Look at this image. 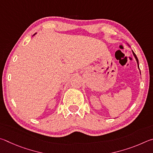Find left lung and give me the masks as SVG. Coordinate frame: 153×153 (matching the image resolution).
Returning a JSON list of instances; mask_svg holds the SVG:
<instances>
[{
  "instance_id": "8db88e82",
  "label": "left lung",
  "mask_w": 153,
  "mask_h": 153,
  "mask_svg": "<svg viewBox=\"0 0 153 153\" xmlns=\"http://www.w3.org/2000/svg\"><path fill=\"white\" fill-rule=\"evenodd\" d=\"M132 53H133V55H134V56L135 57V58H136V62H137V64H138V68H139V64H138V58H137V56H136V54H135V53L133 52L132 51Z\"/></svg>"
}]
</instances>
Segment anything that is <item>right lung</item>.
Returning a JSON list of instances; mask_svg holds the SVG:
<instances>
[{
    "label": "right lung",
    "mask_w": 153,
    "mask_h": 153,
    "mask_svg": "<svg viewBox=\"0 0 153 153\" xmlns=\"http://www.w3.org/2000/svg\"><path fill=\"white\" fill-rule=\"evenodd\" d=\"M36 33H35V34H34V35H36ZM34 35H33V36H34Z\"/></svg>",
    "instance_id": "obj_1"
}]
</instances>
